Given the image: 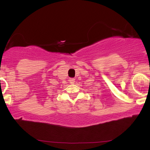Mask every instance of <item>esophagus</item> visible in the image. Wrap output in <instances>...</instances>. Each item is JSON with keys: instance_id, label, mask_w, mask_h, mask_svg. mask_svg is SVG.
Returning a JSON list of instances; mask_svg holds the SVG:
<instances>
[{"instance_id": "34e87169", "label": "esophagus", "mask_w": 150, "mask_h": 150, "mask_svg": "<svg viewBox=\"0 0 150 150\" xmlns=\"http://www.w3.org/2000/svg\"><path fill=\"white\" fill-rule=\"evenodd\" d=\"M69 83H71V84H74L75 83V79H73V78H71V79H69Z\"/></svg>"}]
</instances>
